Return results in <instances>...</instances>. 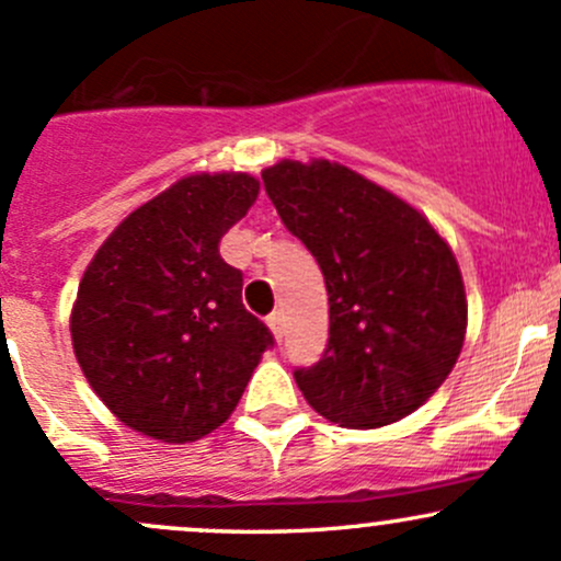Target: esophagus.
I'll list each match as a JSON object with an SVG mask.
<instances>
[{
  "mask_svg": "<svg viewBox=\"0 0 561 561\" xmlns=\"http://www.w3.org/2000/svg\"><path fill=\"white\" fill-rule=\"evenodd\" d=\"M268 328H271V332H274L276 341H282V335H285V313H282V311L271 313V317H268Z\"/></svg>",
  "mask_w": 561,
  "mask_h": 561,
  "instance_id": "1",
  "label": "esophagus"
}]
</instances>
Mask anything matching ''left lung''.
<instances>
[{
  "label": "left lung",
  "mask_w": 561,
  "mask_h": 561,
  "mask_svg": "<svg viewBox=\"0 0 561 561\" xmlns=\"http://www.w3.org/2000/svg\"><path fill=\"white\" fill-rule=\"evenodd\" d=\"M263 186L328 287V348L295 370L306 402L346 428L402 421L463 348L469 304L450 244L397 194L328 159H282Z\"/></svg>",
  "instance_id": "1"
}]
</instances>
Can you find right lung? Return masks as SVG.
<instances>
[{"label":"right lung","instance_id":"add662e5","mask_svg":"<svg viewBox=\"0 0 561 561\" xmlns=\"http://www.w3.org/2000/svg\"><path fill=\"white\" fill-rule=\"evenodd\" d=\"M257 191L248 172L181 178L90 261L71 309L73 354L125 426L170 445L202 439L229 421L274 346L244 309L242 271L218 250Z\"/></svg>","mask_w":561,"mask_h":561}]
</instances>
